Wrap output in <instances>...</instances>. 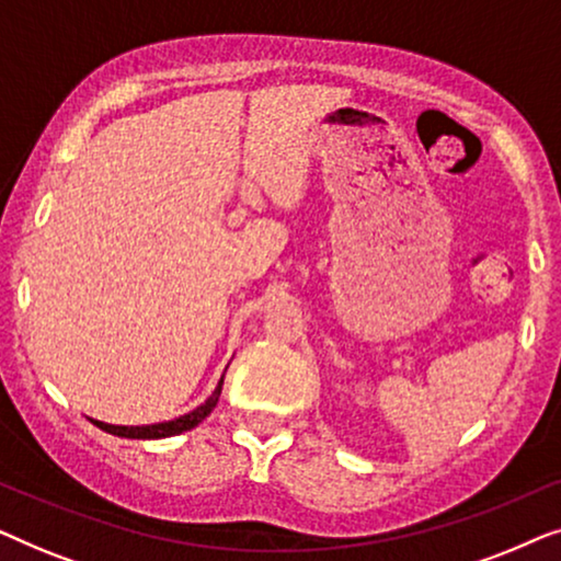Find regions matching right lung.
<instances>
[{
  "mask_svg": "<svg viewBox=\"0 0 561 561\" xmlns=\"http://www.w3.org/2000/svg\"><path fill=\"white\" fill-rule=\"evenodd\" d=\"M221 382L225 378L219 380V386L214 388V393L206 398V403L198 405L186 416L175 419V421H165V424H152V426H112V424H104V421H94V424L102 428L106 434H114V436H125V439H163V436H175L181 432H188V428H194L196 424H202V421L209 416L214 411V405L219 403V396H221Z\"/></svg>",
  "mask_w": 561,
  "mask_h": 561,
  "instance_id": "add662e5",
  "label": "right lung"
}]
</instances>
